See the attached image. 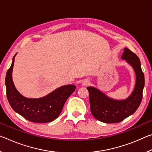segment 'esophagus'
Segmentation results:
<instances>
[{
  "label": "esophagus",
  "instance_id": "34e87169",
  "mask_svg": "<svg viewBox=\"0 0 152 152\" xmlns=\"http://www.w3.org/2000/svg\"><path fill=\"white\" fill-rule=\"evenodd\" d=\"M89 83H90V81L88 80V79H86V80H84L83 82H82V84H83V85H84V86H87Z\"/></svg>",
  "mask_w": 152,
  "mask_h": 152
}]
</instances>
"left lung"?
I'll list each match as a JSON object with an SVG mask.
<instances>
[{"mask_svg": "<svg viewBox=\"0 0 152 152\" xmlns=\"http://www.w3.org/2000/svg\"><path fill=\"white\" fill-rule=\"evenodd\" d=\"M121 59L132 66L136 75L135 88L127 99H113L94 87H87L92 114L95 119L105 123L122 121L136 111L142 100L145 78L140 58L129 49L125 48Z\"/></svg>", "mask_w": 152, "mask_h": 152, "instance_id": "obj_1", "label": "left lung"}]
</instances>
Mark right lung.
Masks as SVG:
<instances>
[{
  "instance_id": "obj_1",
  "label": "right lung",
  "mask_w": 152,
  "mask_h": 152,
  "mask_svg": "<svg viewBox=\"0 0 152 152\" xmlns=\"http://www.w3.org/2000/svg\"><path fill=\"white\" fill-rule=\"evenodd\" d=\"M16 54L5 78L7 96L10 105L15 112L29 121L41 123L53 121L59 117L66 100L75 91L76 86L72 84L62 86L39 99L23 96L17 91L12 78Z\"/></svg>"
}]
</instances>
